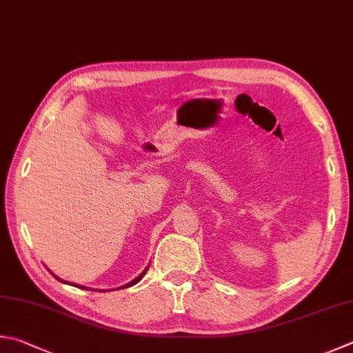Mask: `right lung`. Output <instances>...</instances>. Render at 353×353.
Instances as JSON below:
<instances>
[{
	"label": "right lung",
	"instance_id": "1",
	"mask_svg": "<svg viewBox=\"0 0 353 353\" xmlns=\"http://www.w3.org/2000/svg\"><path fill=\"white\" fill-rule=\"evenodd\" d=\"M145 270H148V269H145ZM145 270L143 272V274L141 275H139V276H137L135 278V280L134 281H130L129 284H125V285H123V288L121 289H125V288H130V285H134V284H137L139 280H141V278L145 275ZM58 280H59V278H58ZM59 281H63V280H59ZM75 288H81V289H88V288H83V285H78V284H75Z\"/></svg>",
	"mask_w": 353,
	"mask_h": 353
}]
</instances>
